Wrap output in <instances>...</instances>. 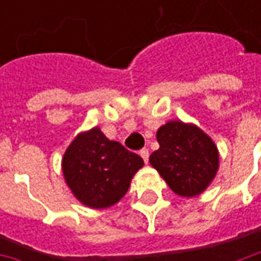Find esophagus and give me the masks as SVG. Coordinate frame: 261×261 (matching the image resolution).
<instances>
[{"label": "esophagus", "instance_id": "34e87169", "mask_svg": "<svg viewBox=\"0 0 261 261\" xmlns=\"http://www.w3.org/2000/svg\"><path fill=\"white\" fill-rule=\"evenodd\" d=\"M140 155H141L142 159H144V162L148 164V158H149V151H148V148H142L141 151H140Z\"/></svg>", "mask_w": 261, "mask_h": 261}]
</instances>
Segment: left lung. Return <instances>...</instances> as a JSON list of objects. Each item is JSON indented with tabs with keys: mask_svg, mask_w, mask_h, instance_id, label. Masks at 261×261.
I'll return each mask as SVG.
<instances>
[{
	"mask_svg": "<svg viewBox=\"0 0 261 261\" xmlns=\"http://www.w3.org/2000/svg\"><path fill=\"white\" fill-rule=\"evenodd\" d=\"M159 148L149 162L179 196L202 193L218 170V149L198 127L169 121L156 133Z\"/></svg>",
	"mask_w": 261,
	"mask_h": 261,
	"instance_id": "8db88e82",
	"label": "left lung"
}]
</instances>
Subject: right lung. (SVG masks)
I'll return each instance as SVG.
<instances>
[{"instance_id":"obj_1","label":"right lung","mask_w":261,"mask_h":261,"mask_svg":"<svg viewBox=\"0 0 261 261\" xmlns=\"http://www.w3.org/2000/svg\"><path fill=\"white\" fill-rule=\"evenodd\" d=\"M144 161L120 142L108 140L97 127L71 142L63 159L67 185L82 204L106 208L123 198Z\"/></svg>"}]
</instances>
